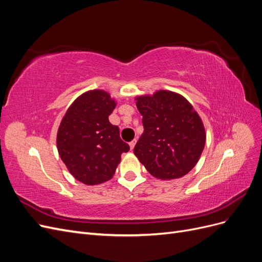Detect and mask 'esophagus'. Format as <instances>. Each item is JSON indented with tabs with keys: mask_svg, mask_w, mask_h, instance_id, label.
I'll list each match as a JSON object with an SVG mask.
<instances>
[{
	"mask_svg": "<svg viewBox=\"0 0 262 262\" xmlns=\"http://www.w3.org/2000/svg\"><path fill=\"white\" fill-rule=\"evenodd\" d=\"M136 143H137V140H133V141L130 142L129 145H130V148H131V149L134 148V146H136Z\"/></svg>",
	"mask_w": 262,
	"mask_h": 262,
	"instance_id": "obj_1",
	"label": "esophagus"
}]
</instances>
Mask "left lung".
<instances>
[{"label": "left lung", "mask_w": 262, "mask_h": 262, "mask_svg": "<svg viewBox=\"0 0 262 262\" xmlns=\"http://www.w3.org/2000/svg\"><path fill=\"white\" fill-rule=\"evenodd\" d=\"M144 132L134 154L150 175L163 180L185 176L199 161L205 144L201 119L179 94L158 91L137 98Z\"/></svg>", "instance_id": "1"}]
</instances>
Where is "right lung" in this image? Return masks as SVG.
Returning a JSON list of instances; mask_svg holds the SVG:
<instances>
[{"instance_id": "obj_1", "label": "right lung", "mask_w": 262, "mask_h": 262, "mask_svg": "<svg viewBox=\"0 0 262 262\" xmlns=\"http://www.w3.org/2000/svg\"><path fill=\"white\" fill-rule=\"evenodd\" d=\"M116 101L104 91L87 92L75 99L59 126L57 145L61 160L74 178L85 185L112 179L121 154L130 149L108 117Z\"/></svg>"}]
</instances>
